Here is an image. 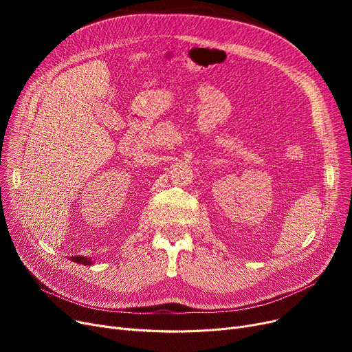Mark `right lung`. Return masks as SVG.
I'll use <instances>...</instances> for the list:
<instances>
[{"label":"right lung","instance_id":"add662e5","mask_svg":"<svg viewBox=\"0 0 352 352\" xmlns=\"http://www.w3.org/2000/svg\"><path fill=\"white\" fill-rule=\"evenodd\" d=\"M69 260L74 261V263H77V264H82V265H92V264H94V261H92L91 258L81 256V255H74V256L69 258Z\"/></svg>","mask_w":352,"mask_h":352}]
</instances>
